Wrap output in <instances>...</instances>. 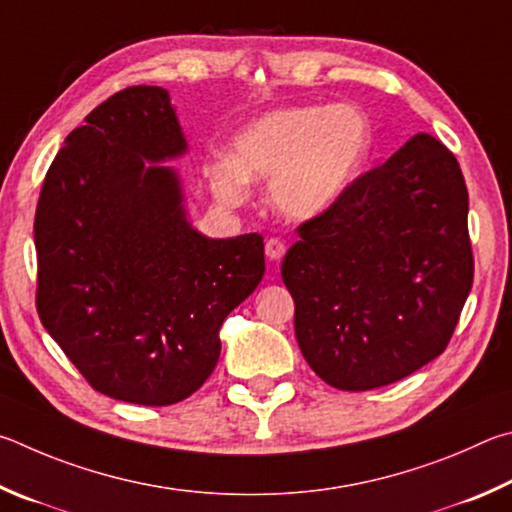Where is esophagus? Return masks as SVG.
<instances>
[{
    "label": "esophagus",
    "instance_id": "esophagus-1",
    "mask_svg": "<svg viewBox=\"0 0 512 512\" xmlns=\"http://www.w3.org/2000/svg\"><path fill=\"white\" fill-rule=\"evenodd\" d=\"M285 251H288V247H285V242L281 238H270L265 242V254L270 261H281Z\"/></svg>",
    "mask_w": 512,
    "mask_h": 512
}]
</instances>
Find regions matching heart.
<instances>
[{
	"mask_svg": "<svg viewBox=\"0 0 512 512\" xmlns=\"http://www.w3.org/2000/svg\"><path fill=\"white\" fill-rule=\"evenodd\" d=\"M369 143V123L353 105L283 107L247 123L233 137L229 159L209 164L206 177L224 204L242 202L247 182H270L276 209L306 220L344 195Z\"/></svg>",
	"mask_w": 512,
	"mask_h": 512,
	"instance_id": "heart-1",
	"label": "heart"
}]
</instances>
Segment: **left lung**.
<instances>
[{
    "label": "left lung",
    "instance_id": "8db88e82",
    "mask_svg": "<svg viewBox=\"0 0 512 512\" xmlns=\"http://www.w3.org/2000/svg\"><path fill=\"white\" fill-rule=\"evenodd\" d=\"M283 258L294 333L321 380L369 391L441 355L474 281L456 157L416 134L297 227Z\"/></svg>",
    "mask_w": 512,
    "mask_h": 512
}]
</instances>
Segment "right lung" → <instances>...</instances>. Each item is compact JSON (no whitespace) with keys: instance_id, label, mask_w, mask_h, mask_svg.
<instances>
[{"instance_id":"right-lung-1","label":"right lung","mask_w":512,"mask_h":512,"mask_svg":"<svg viewBox=\"0 0 512 512\" xmlns=\"http://www.w3.org/2000/svg\"><path fill=\"white\" fill-rule=\"evenodd\" d=\"M65 143L33 224L42 326L98 393L175 405L213 373L224 317L261 283L263 236H200L173 170L143 166L186 150L166 89H121Z\"/></svg>"}]
</instances>
